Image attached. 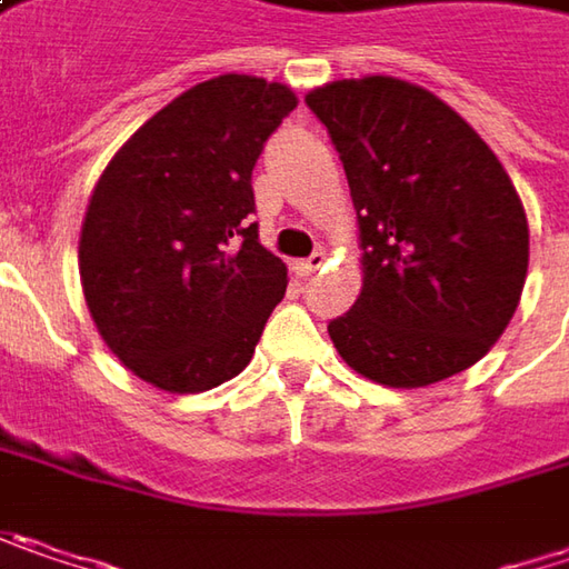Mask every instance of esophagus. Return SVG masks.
<instances>
[{
	"label": "esophagus",
	"mask_w": 569,
	"mask_h": 569,
	"mask_svg": "<svg viewBox=\"0 0 569 569\" xmlns=\"http://www.w3.org/2000/svg\"><path fill=\"white\" fill-rule=\"evenodd\" d=\"M325 267V253L316 251L312 257H306V260H299L296 263V270H299V277H312V273H318Z\"/></svg>",
	"instance_id": "1"
}]
</instances>
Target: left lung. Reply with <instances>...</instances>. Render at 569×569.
Returning <instances> with one entry per match:
<instances>
[{"label":"left lung","mask_w":569,"mask_h":569,"mask_svg":"<svg viewBox=\"0 0 569 569\" xmlns=\"http://www.w3.org/2000/svg\"><path fill=\"white\" fill-rule=\"evenodd\" d=\"M351 186L363 286L328 335L360 377L418 389L473 367L512 321L528 218L499 157L435 92L396 77L306 96Z\"/></svg>","instance_id":"1"}]
</instances>
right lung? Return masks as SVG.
<instances>
[{
    "instance_id": "1",
    "label": "right lung",
    "mask_w": 569,
    "mask_h": 569,
    "mask_svg": "<svg viewBox=\"0 0 569 569\" xmlns=\"http://www.w3.org/2000/svg\"><path fill=\"white\" fill-rule=\"evenodd\" d=\"M296 106L289 86L224 73L148 118L102 170L80 283L102 341L138 380L183 396L251 363L289 283L244 221L251 170Z\"/></svg>"
}]
</instances>
